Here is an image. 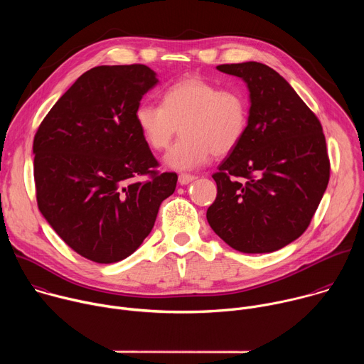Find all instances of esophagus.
<instances>
[{
	"mask_svg": "<svg viewBox=\"0 0 364 364\" xmlns=\"http://www.w3.org/2000/svg\"><path fill=\"white\" fill-rule=\"evenodd\" d=\"M194 180H196V176H191V174H180L178 176V183L181 186H186V184L194 181Z\"/></svg>",
	"mask_w": 364,
	"mask_h": 364,
	"instance_id": "34e87169",
	"label": "esophagus"
}]
</instances>
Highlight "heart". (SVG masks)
Segmentation results:
<instances>
[{"mask_svg": "<svg viewBox=\"0 0 364 364\" xmlns=\"http://www.w3.org/2000/svg\"><path fill=\"white\" fill-rule=\"evenodd\" d=\"M134 118L145 142L157 151L168 146L180 127L181 136L164 163L187 171L204 164L212 154L226 155L237 146L247 125V105L235 89H219L201 76H188L163 92V105L139 103Z\"/></svg>", "mask_w": 364, "mask_h": 364, "instance_id": "b5f03b06", "label": "heart"}]
</instances>
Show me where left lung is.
Wrapping results in <instances>:
<instances>
[{
    "instance_id": "1",
    "label": "left lung",
    "mask_w": 364,
    "mask_h": 364,
    "mask_svg": "<svg viewBox=\"0 0 364 364\" xmlns=\"http://www.w3.org/2000/svg\"><path fill=\"white\" fill-rule=\"evenodd\" d=\"M249 90L243 138L218 167V197L207 222L243 253L275 252L308 228L330 178L318 118L292 86L264 63L220 65Z\"/></svg>"
}]
</instances>
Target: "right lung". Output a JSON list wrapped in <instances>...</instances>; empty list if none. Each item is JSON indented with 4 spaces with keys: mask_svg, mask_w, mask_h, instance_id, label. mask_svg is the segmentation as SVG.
Returning a JSON list of instances; mask_svg holds the SVG:
<instances>
[{
    "mask_svg": "<svg viewBox=\"0 0 364 364\" xmlns=\"http://www.w3.org/2000/svg\"><path fill=\"white\" fill-rule=\"evenodd\" d=\"M157 83L145 65L93 68L55 103L34 136L38 209L68 246L96 264L132 255L176 190L177 174L154 170L159 163L134 118Z\"/></svg>",
    "mask_w": 364,
    "mask_h": 364,
    "instance_id": "1",
    "label": "right lung"
}]
</instances>
